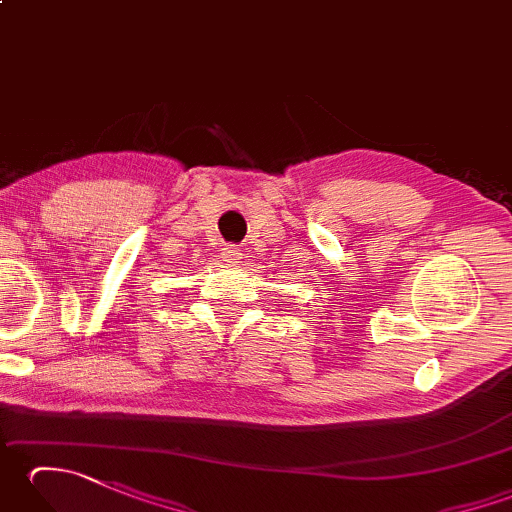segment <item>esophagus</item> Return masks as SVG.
Returning a JSON list of instances; mask_svg holds the SVG:
<instances>
[{
	"label": "esophagus",
	"instance_id": "obj_1",
	"mask_svg": "<svg viewBox=\"0 0 512 512\" xmlns=\"http://www.w3.org/2000/svg\"><path fill=\"white\" fill-rule=\"evenodd\" d=\"M242 248L239 246H235V244H228L224 250H222V257H224V262H231V264H237L239 259H242Z\"/></svg>",
	"mask_w": 512,
	"mask_h": 512
}]
</instances>
